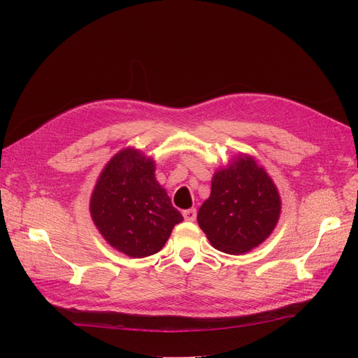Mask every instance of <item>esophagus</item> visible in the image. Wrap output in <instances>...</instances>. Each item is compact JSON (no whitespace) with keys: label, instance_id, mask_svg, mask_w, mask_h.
Listing matches in <instances>:
<instances>
[{"label":"esophagus","instance_id":"1","mask_svg":"<svg viewBox=\"0 0 358 358\" xmlns=\"http://www.w3.org/2000/svg\"><path fill=\"white\" fill-rule=\"evenodd\" d=\"M182 215H183V218H185V221L192 222V221H196V218H197V209L196 208L187 209V210L182 212Z\"/></svg>","mask_w":358,"mask_h":358}]
</instances>
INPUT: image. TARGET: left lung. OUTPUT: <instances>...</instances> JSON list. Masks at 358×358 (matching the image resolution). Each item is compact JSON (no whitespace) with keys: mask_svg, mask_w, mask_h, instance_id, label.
I'll list each match as a JSON object with an SVG mask.
<instances>
[{"mask_svg":"<svg viewBox=\"0 0 358 358\" xmlns=\"http://www.w3.org/2000/svg\"><path fill=\"white\" fill-rule=\"evenodd\" d=\"M280 200L264 169L249 158L215 173L210 197L197 215L200 229L213 248L225 254H243L273 231Z\"/></svg>","mask_w":358,"mask_h":358,"instance_id":"1","label":"left lung"}]
</instances>
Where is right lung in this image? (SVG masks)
Returning <instances> with one entry per match:
<instances>
[{"label":"right lung","mask_w":358,"mask_h":358,"mask_svg":"<svg viewBox=\"0 0 358 358\" xmlns=\"http://www.w3.org/2000/svg\"><path fill=\"white\" fill-rule=\"evenodd\" d=\"M155 164L125 149L106 166L91 197V215L117 251L143 258L161 251L183 218L155 179Z\"/></svg>","instance_id":"right-lung-1"}]
</instances>
